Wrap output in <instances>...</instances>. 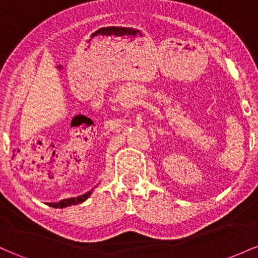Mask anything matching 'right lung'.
I'll return each mask as SVG.
<instances>
[{"instance_id":"1","label":"right lung","mask_w":258,"mask_h":258,"mask_svg":"<svg viewBox=\"0 0 258 258\" xmlns=\"http://www.w3.org/2000/svg\"><path fill=\"white\" fill-rule=\"evenodd\" d=\"M92 191H87L86 194H82L80 195L78 198H70V199H64V200H60L59 203H48L49 206L52 207H55V209H63V207H67V206H70V205H78V204H81L84 203V201L87 199L88 197H90Z\"/></svg>"}]
</instances>
